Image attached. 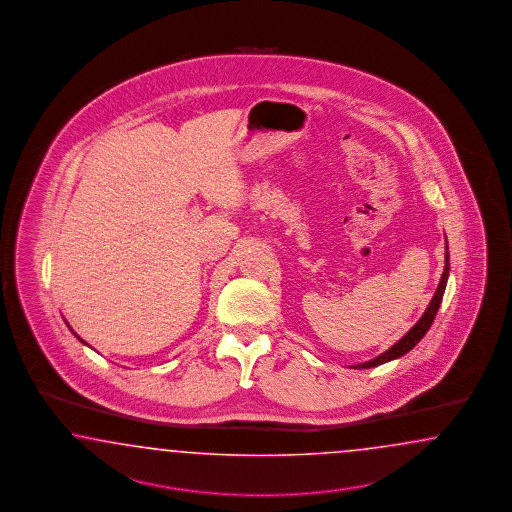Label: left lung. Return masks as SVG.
<instances>
[{"label": "left lung", "instance_id": "8db88e82", "mask_svg": "<svg viewBox=\"0 0 512 512\" xmlns=\"http://www.w3.org/2000/svg\"><path fill=\"white\" fill-rule=\"evenodd\" d=\"M445 248H447V246H445ZM449 270V251H445V270H443V274H441V281H439V285H437V291H435L434 298L430 300V304H428V308L424 311V315L420 317L419 323L413 326V328L403 336L402 340L396 341V343H394L388 351H385L383 355L372 358L370 362H362V364L353 366V368H357V370L375 368V366L385 364L388 360L403 357L405 353H409V351H411V349H413V347H415V345L424 338V334L430 330V326L434 323L435 315H437V310H439V306H441V300H443V295H445V287H447V279H449Z\"/></svg>", "mask_w": 512, "mask_h": 512}]
</instances>
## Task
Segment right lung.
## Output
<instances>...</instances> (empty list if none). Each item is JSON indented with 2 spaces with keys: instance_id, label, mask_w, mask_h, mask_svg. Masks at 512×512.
Masks as SVG:
<instances>
[{
  "instance_id": "1",
  "label": "right lung",
  "mask_w": 512,
  "mask_h": 512,
  "mask_svg": "<svg viewBox=\"0 0 512 512\" xmlns=\"http://www.w3.org/2000/svg\"><path fill=\"white\" fill-rule=\"evenodd\" d=\"M75 336H77V334H75ZM77 338H78V336H77ZM78 340H80V338H78ZM80 341H82V340H80Z\"/></svg>"
}]
</instances>
